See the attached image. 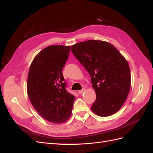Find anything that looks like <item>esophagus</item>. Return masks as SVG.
<instances>
[{"mask_svg":"<svg viewBox=\"0 0 153 153\" xmlns=\"http://www.w3.org/2000/svg\"><path fill=\"white\" fill-rule=\"evenodd\" d=\"M85 88H83V89H82V90H80V91H78V93H79V94H82V93H83V92H84L85 91Z\"/></svg>","mask_w":153,"mask_h":153,"instance_id":"obj_1","label":"esophagus"}]
</instances>
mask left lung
I'll return each instance as SVG.
<instances>
[{
    "label": "left lung",
    "instance_id": "obj_1",
    "mask_svg": "<svg viewBox=\"0 0 153 153\" xmlns=\"http://www.w3.org/2000/svg\"><path fill=\"white\" fill-rule=\"evenodd\" d=\"M75 57L90 74L96 98L91 108L95 114L107 117L122 107L131 87L126 59L108 42L89 40L71 46Z\"/></svg>",
    "mask_w": 153,
    "mask_h": 153
}]
</instances>
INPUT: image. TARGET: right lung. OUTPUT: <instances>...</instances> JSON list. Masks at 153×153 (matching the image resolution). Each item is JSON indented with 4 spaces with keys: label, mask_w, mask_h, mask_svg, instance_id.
<instances>
[{
    "label": "right lung",
    "mask_w": 153,
    "mask_h": 153,
    "mask_svg": "<svg viewBox=\"0 0 153 153\" xmlns=\"http://www.w3.org/2000/svg\"><path fill=\"white\" fill-rule=\"evenodd\" d=\"M70 46L51 45L36 55L27 77V91L38 113L53 123H62L71 116L75 96L66 89L62 68Z\"/></svg>",
    "instance_id": "1"
}]
</instances>
